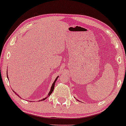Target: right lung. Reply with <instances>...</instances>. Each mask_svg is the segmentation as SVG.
Masks as SVG:
<instances>
[{"label":"right lung","instance_id":"add662e5","mask_svg":"<svg viewBox=\"0 0 126 126\" xmlns=\"http://www.w3.org/2000/svg\"><path fill=\"white\" fill-rule=\"evenodd\" d=\"M7 77H8V72H7ZM58 78H59V76H58V77H57V78H56V79L54 80V82H53V83H52L50 91H49V93H48V96H47V97H45V98H44V99H41V100H39V101H42V100H45V99H46L47 98H48V97H49V96H50L51 94L52 93V92H53L54 88V85H55V83H56V82L57 79ZM14 93H16V95H17V96H18V94H16V92H14Z\"/></svg>","mask_w":126,"mask_h":126}]
</instances>
